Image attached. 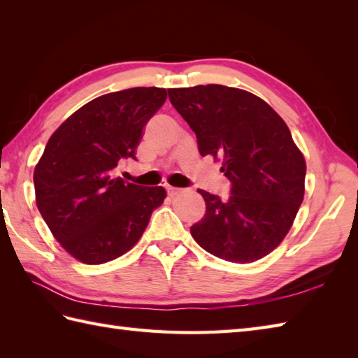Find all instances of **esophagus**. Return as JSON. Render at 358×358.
Listing matches in <instances>:
<instances>
[{"label": "esophagus", "instance_id": "1", "mask_svg": "<svg viewBox=\"0 0 358 358\" xmlns=\"http://www.w3.org/2000/svg\"><path fill=\"white\" fill-rule=\"evenodd\" d=\"M166 191H167V195H169V196H175V195H178L181 192V189L173 187V186H167Z\"/></svg>", "mask_w": 358, "mask_h": 358}]
</instances>
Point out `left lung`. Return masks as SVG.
Wrapping results in <instances>:
<instances>
[{"instance_id":"1","label":"left lung","mask_w":358,"mask_h":358,"mask_svg":"<svg viewBox=\"0 0 358 358\" xmlns=\"http://www.w3.org/2000/svg\"><path fill=\"white\" fill-rule=\"evenodd\" d=\"M167 92L200 154L222 162L232 183L227 200L199 189L206 214L191 227L194 240L226 262L260 260L283 241L305 196L306 162L291 131L248 90L206 85Z\"/></svg>"}]
</instances>
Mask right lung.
<instances>
[{"instance_id":"add662e5","label":"right lung","mask_w":358,"mask_h":358,"mask_svg":"<svg viewBox=\"0 0 358 358\" xmlns=\"http://www.w3.org/2000/svg\"><path fill=\"white\" fill-rule=\"evenodd\" d=\"M166 89L132 87L83 106L52 134L35 166L36 208L53 237L78 262L103 264L131 250L166 199L164 187L115 177L135 158L143 129Z\"/></svg>"}]
</instances>
